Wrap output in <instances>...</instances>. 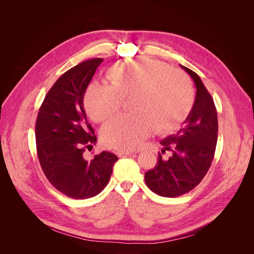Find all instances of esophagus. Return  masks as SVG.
Wrapping results in <instances>:
<instances>
[{
	"instance_id": "34e87169",
	"label": "esophagus",
	"mask_w": 254,
	"mask_h": 254,
	"mask_svg": "<svg viewBox=\"0 0 254 254\" xmlns=\"http://www.w3.org/2000/svg\"><path fill=\"white\" fill-rule=\"evenodd\" d=\"M117 153H118V156L122 157V156H133L136 152L132 151V150H120Z\"/></svg>"
}]
</instances>
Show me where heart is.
Returning <instances> with one entry per match:
<instances>
[{"label":"heart","instance_id":"obj_1","mask_svg":"<svg viewBox=\"0 0 254 254\" xmlns=\"http://www.w3.org/2000/svg\"><path fill=\"white\" fill-rule=\"evenodd\" d=\"M107 78L110 86L91 83L84 93L89 117L95 122L108 120L128 98L133 113L115 118L103 127L102 141L107 147L131 150L153 129L159 133L173 131L187 119L194 103L193 84L188 76L155 59L115 64Z\"/></svg>","mask_w":254,"mask_h":254}]
</instances>
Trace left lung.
<instances>
[{
    "instance_id": "obj_1",
    "label": "left lung",
    "mask_w": 254,
    "mask_h": 254,
    "mask_svg": "<svg viewBox=\"0 0 254 254\" xmlns=\"http://www.w3.org/2000/svg\"><path fill=\"white\" fill-rule=\"evenodd\" d=\"M180 66L194 80L195 103L179 131L160 142L162 153L171 150L173 156L164 160L159 153L155 168L145 173L147 187L163 197L181 196L197 187L209 171L217 144V111L213 98L195 72Z\"/></svg>"
}]
</instances>
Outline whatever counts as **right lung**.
I'll use <instances>...</instances> for the list:
<instances>
[{"label": "right lung", "mask_w": 254, "mask_h": 254, "mask_svg": "<svg viewBox=\"0 0 254 254\" xmlns=\"http://www.w3.org/2000/svg\"><path fill=\"white\" fill-rule=\"evenodd\" d=\"M103 58L89 59L63 74L48 92L36 121V144L42 171L52 186L74 199L94 197L106 188L118 157L103 151L88 161L95 145L83 96Z\"/></svg>", "instance_id": "right-lung-1"}]
</instances>
